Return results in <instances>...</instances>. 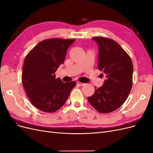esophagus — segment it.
Here are the masks:
<instances>
[{
	"mask_svg": "<svg viewBox=\"0 0 153 153\" xmlns=\"http://www.w3.org/2000/svg\"><path fill=\"white\" fill-rule=\"evenodd\" d=\"M77 85H80V86H83V85H85V84H84V83H82V82H76Z\"/></svg>",
	"mask_w": 153,
	"mask_h": 153,
	"instance_id": "obj_1",
	"label": "esophagus"
}]
</instances>
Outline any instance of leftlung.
I'll list each match as a JSON object with an SVG mask.
<instances>
[{
    "instance_id": "left-lung-1",
    "label": "left lung",
    "mask_w": 153,
    "mask_h": 153,
    "mask_svg": "<svg viewBox=\"0 0 153 153\" xmlns=\"http://www.w3.org/2000/svg\"><path fill=\"white\" fill-rule=\"evenodd\" d=\"M98 45V68L106 76L103 85L95 87L94 94L87 100L100 113L117 110L126 101L131 91L133 67L131 58L115 41L95 37Z\"/></svg>"
}]
</instances>
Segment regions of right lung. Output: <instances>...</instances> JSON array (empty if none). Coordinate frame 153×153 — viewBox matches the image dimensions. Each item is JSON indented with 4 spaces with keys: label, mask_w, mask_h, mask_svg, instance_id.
<instances>
[{
    "label": "right lung",
    "mask_w": 153,
    "mask_h": 153,
    "mask_svg": "<svg viewBox=\"0 0 153 153\" xmlns=\"http://www.w3.org/2000/svg\"><path fill=\"white\" fill-rule=\"evenodd\" d=\"M75 39H49L41 41L27 55L22 79L30 102L45 112H54L66 103L75 82L64 83L55 73L63 64Z\"/></svg>",
    "instance_id": "add662e5"
}]
</instances>
